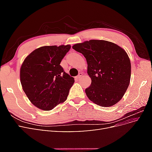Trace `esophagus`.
<instances>
[{
	"label": "esophagus",
	"instance_id": "esophagus-1",
	"mask_svg": "<svg viewBox=\"0 0 152 152\" xmlns=\"http://www.w3.org/2000/svg\"><path fill=\"white\" fill-rule=\"evenodd\" d=\"M82 77V73H79V74L78 75V76H77L76 79H80Z\"/></svg>",
	"mask_w": 152,
	"mask_h": 152
}]
</instances>
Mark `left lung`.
Here are the masks:
<instances>
[{"instance_id": "1", "label": "left lung", "mask_w": 152, "mask_h": 152, "mask_svg": "<svg viewBox=\"0 0 152 152\" xmlns=\"http://www.w3.org/2000/svg\"><path fill=\"white\" fill-rule=\"evenodd\" d=\"M87 63L91 86L86 94L94 103L109 107L120 101L130 83L131 65L126 50L103 40H90L73 45Z\"/></svg>"}]
</instances>
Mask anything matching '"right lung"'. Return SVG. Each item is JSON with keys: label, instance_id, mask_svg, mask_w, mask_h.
I'll list each match as a JSON object with an SVG mask.
<instances>
[{"label": "right lung", "instance_id": "obj_1", "mask_svg": "<svg viewBox=\"0 0 152 152\" xmlns=\"http://www.w3.org/2000/svg\"><path fill=\"white\" fill-rule=\"evenodd\" d=\"M70 45L42 46L35 49L23 62L20 82L30 102L48 111L67 99L74 78L65 73L60 63Z\"/></svg>", "mask_w": 152, "mask_h": 152}]
</instances>
